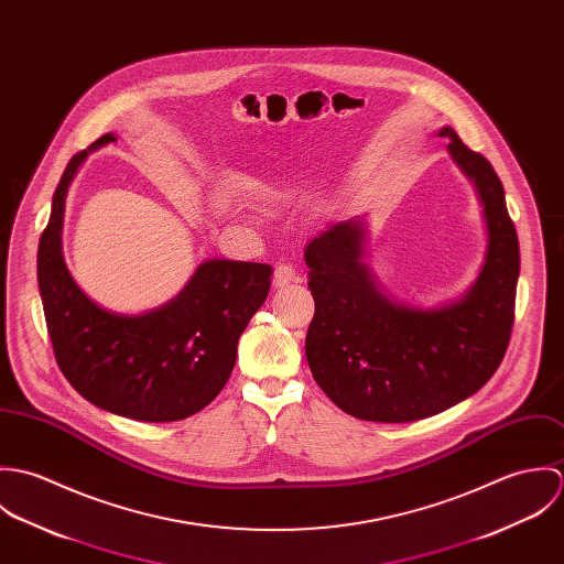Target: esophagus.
Masks as SVG:
<instances>
[{"mask_svg": "<svg viewBox=\"0 0 564 564\" xmlns=\"http://www.w3.org/2000/svg\"><path fill=\"white\" fill-rule=\"evenodd\" d=\"M295 282H300V273L291 264L282 262V264L275 267V271H273V286L275 289H282L286 284H295Z\"/></svg>", "mask_w": 564, "mask_h": 564, "instance_id": "1", "label": "esophagus"}]
</instances>
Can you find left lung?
Here are the masks:
<instances>
[{"label": "left lung", "mask_w": 564, "mask_h": 564, "mask_svg": "<svg viewBox=\"0 0 564 564\" xmlns=\"http://www.w3.org/2000/svg\"><path fill=\"white\" fill-rule=\"evenodd\" d=\"M447 152L482 206L486 251L458 297L414 306L391 295L367 264V221L332 224L306 245L315 317L306 358L323 393L356 419L405 423L478 393L497 371L514 322L519 239L501 180L445 126Z\"/></svg>", "instance_id": "obj_1"}]
</instances>
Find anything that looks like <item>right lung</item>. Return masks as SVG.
Returning <instances> with one entry per match:
<instances>
[{
  "instance_id": "add662e5",
  "label": "right lung",
  "mask_w": 564,
  "mask_h": 564,
  "mask_svg": "<svg viewBox=\"0 0 564 564\" xmlns=\"http://www.w3.org/2000/svg\"><path fill=\"white\" fill-rule=\"evenodd\" d=\"M108 132L67 164L39 242V291L56 362L84 400L137 421L186 419L226 387L239 336L264 304L271 267L204 260L166 304L123 315L93 302L63 256L67 191L90 152L115 143Z\"/></svg>"
}]
</instances>
